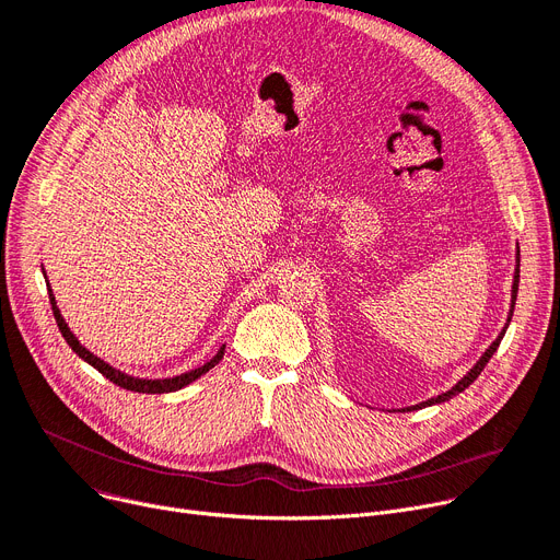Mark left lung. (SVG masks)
I'll use <instances>...</instances> for the list:
<instances>
[{"mask_svg": "<svg viewBox=\"0 0 560 560\" xmlns=\"http://www.w3.org/2000/svg\"><path fill=\"white\" fill-rule=\"evenodd\" d=\"M517 283H520V249H515V272H513V285H511V308H509V317H506V325H504V329L499 331V336L492 340V345L483 351L481 354V359L469 368V372L467 374H463V378H458L456 384L450 388V390H445V393H440L438 397H431V399H427V401H420V404H416V406H406V408H399L401 413H408V410H418V408H427V406H433V404H443V401H450L452 397H456L458 393H463L469 384H472V381L481 374V370L486 368V363L492 359V354L497 351V347H499V342H502V338H504V334H506V329H509V325H511V317H513V311H515V300H517Z\"/></svg>", "mask_w": 560, "mask_h": 560, "instance_id": "1", "label": "left lung"}]
</instances>
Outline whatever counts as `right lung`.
Wrapping results in <instances>:
<instances>
[{"instance_id": "add662e5", "label": "right lung", "mask_w": 560, "mask_h": 560, "mask_svg": "<svg viewBox=\"0 0 560 560\" xmlns=\"http://www.w3.org/2000/svg\"><path fill=\"white\" fill-rule=\"evenodd\" d=\"M45 279H47V275H45ZM49 290V302H51V311H54V317H56V325H58V331L63 334V338H66V342L72 347V351L74 354L79 357V359H83L88 365H93L97 372H102L108 381H113L115 386H120V388H125V390H133V393H144V395H163V393H176V390H182V388H186L188 384H192V381H197L201 374H206L209 370H213L220 361H222V357H224V345L218 349V354L211 359V361H206L203 365H199V368H195V370H188V372H184V374H176V376H167V378H142V376H133V374H127V372H122V370H117V368H113L110 363H106V361H102L100 357H95L91 349H85L81 342H79V338L70 331V327H68V322L63 319V315H61V311H58V306H56V298H54V292H51V285L47 288Z\"/></svg>"}]
</instances>
